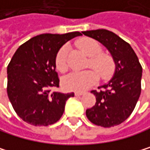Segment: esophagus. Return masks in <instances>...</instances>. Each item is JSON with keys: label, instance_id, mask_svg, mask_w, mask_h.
<instances>
[{"label": "esophagus", "instance_id": "esophagus-1", "mask_svg": "<svg viewBox=\"0 0 150 150\" xmlns=\"http://www.w3.org/2000/svg\"><path fill=\"white\" fill-rule=\"evenodd\" d=\"M85 92H81V91H77L75 92V96H82V95H84Z\"/></svg>", "mask_w": 150, "mask_h": 150}]
</instances>
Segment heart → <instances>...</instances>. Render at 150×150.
Wrapping results in <instances>:
<instances>
[{
  "label": "heart",
  "mask_w": 150,
  "mask_h": 150,
  "mask_svg": "<svg viewBox=\"0 0 150 150\" xmlns=\"http://www.w3.org/2000/svg\"><path fill=\"white\" fill-rule=\"evenodd\" d=\"M78 45L89 57L88 67L93 70H87L81 72H72L63 79V86L66 89L72 91H84L95 85L98 81L99 76L102 79H109L113 76L115 71V62L110 54L104 53L101 45L95 39L83 38ZM68 53L69 45H62L57 52L55 56L56 69L61 72L68 71ZM99 74H97L96 72Z\"/></svg>",
  "instance_id": "b5f03b06"
}]
</instances>
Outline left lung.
<instances>
[{
	"label": "left lung",
	"mask_w": 150,
	"mask_h": 150,
	"mask_svg": "<svg viewBox=\"0 0 150 150\" xmlns=\"http://www.w3.org/2000/svg\"><path fill=\"white\" fill-rule=\"evenodd\" d=\"M105 45L115 62L114 77L103 90H92L96 104L86 115L94 124L105 127L123 122L134 110L141 92L142 67L132 46L116 34L106 29L82 32Z\"/></svg>",
	"instance_id": "1"
}]
</instances>
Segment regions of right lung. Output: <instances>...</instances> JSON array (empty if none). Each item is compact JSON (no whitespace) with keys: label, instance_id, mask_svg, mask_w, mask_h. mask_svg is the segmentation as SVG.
I'll return each instance as SVG.
<instances>
[{"label":"right lung","instance_id":"right-lung-1","mask_svg":"<svg viewBox=\"0 0 150 150\" xmlns=\"http://www.w3.org/2000/svg\"><path fill=\"white\" fill-rule=\"evenodd\" d=\"M79 35L81 33L42 34L15 52L7 68V93L17 115L24 122L47 126L62 117L66 101L74 93L52 91L53 88H59L60 82L55 56L65 43Z\"/></svg>","mask_w":150,"mask_h":150}]
</instances>
